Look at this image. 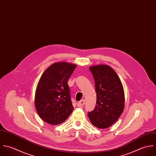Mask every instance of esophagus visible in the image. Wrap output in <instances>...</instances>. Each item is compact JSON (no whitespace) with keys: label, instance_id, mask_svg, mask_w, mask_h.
<instances>
[{"label":"esophagus","instance_id":"34e87169","mask_svg":"<svg viewBox=\"0 0 156 156\" xmlns=\"http://www.w3.org/2000/svg\"><path fill=\"white\" fill-rule=\"evenodd\" d=\"M84 104H85V100L84 99H82V100H81L80 101H79L77 103V106L79 107H81L83 106Z\"/></svg>","mask_w":156,"mask_h":156}]
</instances>
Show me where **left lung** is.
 I'll list each match as a JSON object with an SVG mask.
<instances>
[{"label":"left lung","mask_w":156,"mask_h":156,"mask_svg":"<svg viewBox=\"0 0 156 156\" xmlns=\"http://www.w3.org/2000/svg\"><path fill=\"white\" fill-rule=\"evenodd\" d=\"M95 83L96 104L94 110L88 112L91 123L104 129L113 124L124 108V91L115 71L107 65L89 67Z\"/></svg>","instance_id":"8db88e82"}]
</instances>
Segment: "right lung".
I'll return each instance as SVG.
<instances>
[{
    "mask_svg": "<svg viewBox=\"0 0 156 156\" xmlns=\"http://www.w3.org/2000/svg\"><path fill=\"white\" fill-rule=\"evenodd\" d=\"M76 65L55 62L41 75L37 86L35 105L40 117L51 125L60 124L73 110L67 81Z\"/></svg>",
    "mask_w": 156,
    "mask_h": 156,
    "instance_id": "add662e5",
    "label": "right lung"
}]
</instances>
